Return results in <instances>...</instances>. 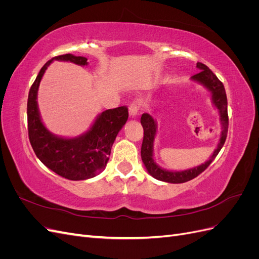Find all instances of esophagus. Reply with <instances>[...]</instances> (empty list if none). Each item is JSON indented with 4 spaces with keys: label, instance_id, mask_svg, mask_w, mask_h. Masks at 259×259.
I'll list each match as a JSON object with an SVG mask.
<instances>
[{
    "label": "esophagus",
    "instance_id": "obj_1",
    "mask_svg": "<svg viewBox=\"0 0 259 259\" xmlns=\"http://www.w3.org/2000/svg\"><path fill=\"white\" fill-rule=\"evenodd\" d=\"M138 110H139V103L138 101H133L128 107V112L131 117H135L138 114Z\"/></svg>",
    "mask_w": 259,
    "mask_h": 259
}]
</instances>
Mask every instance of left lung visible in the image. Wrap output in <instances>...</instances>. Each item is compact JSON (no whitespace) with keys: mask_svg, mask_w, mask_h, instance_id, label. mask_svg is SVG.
I'll use <instances>...</instances> for the list:
<instances>
[{"mask_svg":"<svg viewBox=\"0 0 259 259\" xmlns=\"http://www.w3.org/2000/svg\"><path fill=\"white\" fill-rule=\"evenodd\" d=\"M197 68L200 70V72L191 76V80L203 85L210 93L211 103L216 107L219 116H221V138H219L217 148L214 150L213 154L209 156V160H207L205 163L201 164V165L185 170H168L165 168H162L159 164H156V162L153 159V146L156 131H158V124H156V121L150 114L143 113L142 119H140V123H142L144 128V140L142 145V151H140V153H142V160L145 164V167L148 170V173L153 178L161 180V182L170 184H183L186 182H189V180L193 179L194 177H197L203 170H205L209 164L213 162V160L216 158L226 142L229 121L228 103H227V96L224 84L218 80V77L211 72V70L204 64L198 62Z\"/></svg>","mask_w":259,"mask_h":259,"instance_id":"8db88e82","label":"left lung"}]
</instances>
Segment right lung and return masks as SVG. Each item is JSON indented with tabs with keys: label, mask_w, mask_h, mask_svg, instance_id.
I'll return each mask as SVG.
<instances>
[{
	"label": "right lung",
	"mask_w": 259,
	"mask_h": 259,
	"mask_svg": "<svg viewBox=\"0 0 259 259\" xmlns=\"http://www.w3.org/2000/svg\"><path fill=\"white\" fill-rule=\"evenodd\" d=\"M54 60L88 66V58L66 54L49 60L38 72L28 96L27 115L30 144L45 166L70 180L97 176L105 168L117 133L128 119L126 107H117L97 115L91 128L82 135L66 138L54 135L42 122L37 107V91L46 69Z\"/></svg>",
	"instance_id": "right-lung-1"
}]
</instances>
